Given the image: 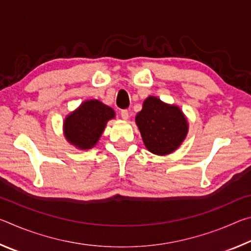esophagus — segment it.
<instances>
[{"instance_id":"34e87169","label":"esophagus","mask_w":251,"mask_h":251,"mask_svg":"<svg viewBox=\"0 0 251 251\" xmlns=\"http://www.w3.org/2000/svg\"><path fill=\"white\" fill-rule=\"evenodd\" d=\"M121 116H122V118H123V120H124V121L128 120V118H129L128 110H127V109H123L122 112H121Z\"/></svg>"}]
</instances>
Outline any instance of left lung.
<instances>
[{"mask_svg": "<svg viewBox=\"0 0 251 251\" xmlns=\"http://www.w3.org/2000/svg\"><path fill=\"white\" fill-rule=\"evenodd\" d=\"M144 145L157 156L172 154L180 147L188 134V120L179 106L148 96L135 117Z\"/></svg>", "mask_w": 251, "mask_h": 251, "instance_id": "8db88e82", "label": "left lung"}]
</instances>
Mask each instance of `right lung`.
Wrapping results in <instances>:
<instances>
[{
	"mask_svg": "<svg viewBox=\"0 0 251 251\" xmlns=\"http://www.w3.org/2000/svg\"><path fill=\"white\" fill-rule=\"evenodd\" d=\"M115 116L114 109L100 100H84L66 115L63 122V133L66 141L77 150H91L99 143L107 122Z\"/></svg>",
	"mask_w": 251,
	"mask_h": 251,
	"instance_id": "obj_1",
	"label": "right lung"
}]
</instances>
